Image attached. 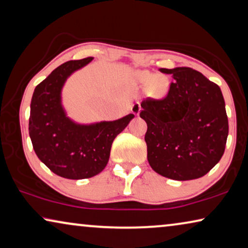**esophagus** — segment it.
Segmentation results:
<instances>
[{
  "label": "esophagus",
  "mask_w": 248,
  "mask_h": 248,
  "mask_svg": "<svg viewBox=\"0 0 248 248\" xmlns=\"http://www.w3.org/2000/svg\"><path fill=\"white\" fill-rule=\"evenodd\" d=\"M140 110H141V106H140L139 102H136V103H134V105H132L131 111H132V113L136 114V116H138Z\"/></svg>",
  "instance_id": "34e87169"
}]
</instances>
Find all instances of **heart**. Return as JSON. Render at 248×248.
Returning a JSON list of instances; mask_svg holds the SVG:
<instances>
[{
  "label": "heart",
  "instance_id": "obj_1",
  "mask_svg": "<svg viewBox=\"0 0 248 248\" xmlns=\"http://www.w3.org/2000/svg\"><path fill=\"white\" fill-rule=\"evenodd\" d=\"M138 80L143 84H149L150 92L155 97H162L168 89L167 79L161 76H155L149 72H139Z\"/></svg>",
  "mask_w": 248,
  "mask_h": 248
}]
</instances>
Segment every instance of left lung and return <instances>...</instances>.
I'll use <instances>...</instances> for the list:
<instances>
[{"label":"left lung","instance_id":"obj_1","mask_svg":"<svg viewBox=\"0 0 248 248\" xmlns=\"http://www.w3.org/2000/svg\"><path fill=\"white\" fill-rule=\"evenodd\" d=\"M173 81L162 99L141 102L149 165L173 180L205 176L223 157L228 119L220 88L191 68L160 69Z\"/></svg>","mask_w":248,"mask_h":248}]
</instances>
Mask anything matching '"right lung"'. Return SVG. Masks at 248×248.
I'll return each instance as SVG.
<instances>
[{
  "instance_id": "obj_1",
  "label": "right lung",
  "mask_w": 248,
  "mask_h": 248,
  "mask_svg": "<svg viewBox=\"0 0 248 248\" xmlns=\"http://www.w3.org/2000/svg\"><path fill=\"white\" fill-rule=\"evenodd\" d=\"M91 57L58 66L36 86L32 95L29 134L36 156L55 175L68 179L90 178L108 164L111 145L135 116L116 121L81 125L65 116L61 89L73 71L89 63Z\"/></svg>"
}]
</instances>
